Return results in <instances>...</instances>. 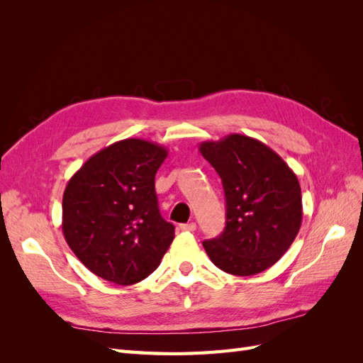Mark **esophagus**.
Instances as JSON below:
<instances>
[{
  "label": "esophagus",
  "instance_id": "34e87169",
  "mask_svg": "<svg viewBox=\"0 0 363 363\" xmlns=\"http://www.w3.org/2000/svg\"><path fill=\"white\" fill-rule=\"evenodd\" d=\"M182 232H195L196 230V224L195 223H188V224H182L180 225Z\"/></svg>",
  "mask_w": 363,
  "mask_h": 363
}]
</instances>
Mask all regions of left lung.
Masks as SVG:
<instances>
[{
	"mask_svg": "<svg viewBox=\"0 0 363 363\" xmlns=\"http://www.w3.org/2000/svg\"><path fill=\"white\" fill-rule=\"evenodd\" d=\"M203 157L223 182L224 232L203 242L215 267L255 276L289 250L303 219L298 179L276 151L244 135L203 142Z\"/></svg>",
	"mask_w": 363,
	"mask_h": 363,
	"instance_id": "8db88e82",
	"label": "left lung"
}]
</instances>
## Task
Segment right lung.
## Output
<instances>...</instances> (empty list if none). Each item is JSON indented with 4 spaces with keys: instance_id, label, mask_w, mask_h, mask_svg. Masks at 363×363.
Masks as SVG:
<instances>
[{
    "instance_id": "add662e5",
    "label": "right lung",
    "mask_w": 363,
    "mask_h": 363,
    "mask_svg": "<svg viewBox=\"0 0 363 363\" xmlns=\"http://www.w3.org/2000/svg\"><path fill=\"white\" fill-rule=\"evenodd\" d=\"M167 156L168 150L152 142L124 139L87 159L68 182L63 236L95 276L128 286L160 265L174 239L155 188Z\"/></svg>"
}]
</instances>
